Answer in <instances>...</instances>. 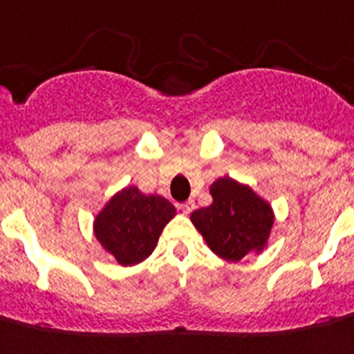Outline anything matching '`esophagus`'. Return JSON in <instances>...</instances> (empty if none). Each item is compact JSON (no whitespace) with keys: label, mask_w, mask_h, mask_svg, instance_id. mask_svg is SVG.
Masks as SVG:
<instances>
[{"label":"esophagus","mask_w":354,"mask_h":354,"mask_svg":"<svg viewBox=\"0 0 354 354\" xmlns=\"http://www.w3.org/2000/svg\"><path fill=\"white\" fill-rule=\"evenodd\" d=\"M180 210L183 212L185 215H189L190 212L194 210V201H185V203H181L180 205Z\"/></svg>","instance_id":"obj_1"}]
</instances>
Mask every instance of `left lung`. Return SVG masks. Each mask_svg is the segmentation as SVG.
Instances as JSON below:
<instances>
[{
  "label": "left lung",
  "instance_id": "8db88e82",
  "mask_svg": "<svg viewBox=\"0 0 354 354\" xmlns=\"http://www.w3.org/2000/svg\"><path fill=\"white\" fill-rule=\"evenodd\" d=\"M210 207L190 214V221L208 248L228 262L262 253L274 226L270 203L250 185L230 176L217 178L210 185Z\"/></svg>",
  "mask_w": 354,
  "mask_h": 354
}]
</instances>
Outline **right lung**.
Returning <instances> with one entry per match:
<instances>
[{"mask_svg":"<svg viewBox=\"0 0 354 354\" xmlns=\"http://www.w3.org/2000/svg\"><path fill=\"white\" fill-rule=\"evenodd\" d=\"M176 215L162 196L142 194L135 185L118 190L94 217V236L122 267L144 262L155 251L160 233Z\"/></svg>","mask_w":354,"mask_h":354,"instance_id":"right-lung-1","label":"right lung"}]
</instances>
